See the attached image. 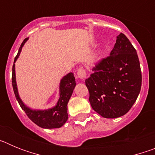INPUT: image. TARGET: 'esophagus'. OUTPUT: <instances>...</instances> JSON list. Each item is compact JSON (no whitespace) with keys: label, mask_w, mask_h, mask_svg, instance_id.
<instances>
[{"label":"esophagus","mask_w":155,"mask_h":155,"mask_svg":"<svg viewBox=\"0 0 155 155\" xmlns=\"http://www.w3.org/2000/svg\"><path fill=\"white\" fill-rule=\"evenodd\" d=\"M85 75H86V71L84 68H81L78 70V72H77V77H78L79 79H84V78H85Z\"/></svg>","instance_id":"esophagus-1"}]
</instances>
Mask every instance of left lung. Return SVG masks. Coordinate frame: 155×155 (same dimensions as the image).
<instances>
[{"label":"left lung","mask_w":155,"mask_h":155,"mask_svg":"<svg viewBox=\"0 0 155 155\" xmlns=\"http://www.w3.org/2000/svg\"><path fill=\"white\" fill-rule=\"evenodd\" d=\"M92 71L85 80L92 109L108 119L128 113L140 91L142 75L136 50L124 34L117 36L110 55Z\"/></svg>","instance_id":"left-lung-1"}]
</instances>
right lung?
Wrapping results in <instances>:
<instances>
[{
  "mask_svg": "<svg viewBox=\"0 0 155 155\" xmlns=\"http://www.w3.org/2000/svg\"><path fill=\"white\" fill-rule=\"evenodd\" d=\"M28 38L25 39L21 46L19 48L17 56L15 58L13 67H12V86L15 98L18 102L21 109L25 112L28 118L33 122L37 126L45 129L60 128L65 124L68 119V103L70 98L73 93L74 88L76 85L75 78L73 73H69L64 76L61 81L60 84V98L57 104L52 109L46 110H33L29 109L23 103L18 95L17 84L15 80V63L17 61L18 57L20 55L22 46L25 42L28 40Z\"/></svg>",
  "mask_w": 155,
  "mask_h": 155,
  "instance_id": "1",
  "label": "right lung"
}]
</instances>
